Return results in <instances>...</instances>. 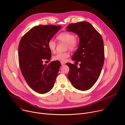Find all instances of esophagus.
<instances>
[{"label":"esophagus","instance_id":"esophagus-1","mask_svg":"<svg viewBox=\"0 0 125 125\" xmlns=\"http://www.w3.org/2000/svg\"><path fill=\"white\" fill-rule=\"evenodd\" d=\"M65 63L64 62H61V64L62 65H65Z\"/></svg>","mask_w":125,"mask_h":125}]
</instances>
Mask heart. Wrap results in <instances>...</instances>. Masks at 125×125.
<instances>
[{
  "label": "heart",
  "mask_w": 125,
  "mask_h": 125,
  "mask_svg": "<svg viewBox=\"0 0 125 125\" xmlns=\"http://www.w3.org/2000/svg\"><path fill=\"white\" fill-rule=\"evenodd\" d=\"M57 38L60 41L66 43L67 44V47L71 51H74L77 48L78 41L75 38V35L73 33L64 32L60 34L57 37ZM47 46L51 52H53L55 51L56 44L54 40H49L48 42ZM69 53L67 52L64 53H58L53 56L52 59L54 61L64 62L67 58L69 57Z\"/></svg>",
  "instance_id": "1"
}]
</instances>
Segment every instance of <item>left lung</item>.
<instances>
[{
	"label": "left lung",
	"instance_id": "left-lung-1",
	"mask_svg": "<svg viewBox=\"0 0 125 125\" xmlns=\"http://www.w3.org/2000/svg\"><path fill=\"white\" fill-rule=\"evenodd\" d=\"M67 30L76 33L80 39L78 48L72 58L77 64L80 63V67L66 63L70 69L68 79L74 87L86 91L97 82L103 66V40L100 34L88 22L71 23Z\"/></svg>",
	"mask_w": 125,
	"mask_h": 125
}]
</instances>
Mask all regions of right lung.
Returning <instances> with one entry per match:
<instances>
[{"mask_svg":"<svg viewBox=\"0 0 125 125\" xmlns=\"http://www.w3.org/2000/svg\"><path fill=\"white\" fill-rule=\"evenodd\" d=\"M60 28V25L34 26L25 34L19 44L18 59L22 75L28 86L39 94L46 93L52 89L59 72V61L48 65L43 62L51 59L48 42Z\"/></svg>","mask_w":125,"mask_h":125,"instance_id":"obj_1","label":"right lung"}]
</instances>
